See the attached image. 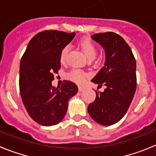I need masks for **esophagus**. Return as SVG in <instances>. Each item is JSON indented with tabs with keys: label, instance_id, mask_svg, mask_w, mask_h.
Returning <instances> with one entry per match:
<instances>
[{
	"label": "esophagus",
	"instance_id": "obj_1",
	"mask_svg": "<svg viewBox=\"0 0 156 156\" xmlns=\"http://www.w3.org/2000/svg\"><path fill=\"white\" fill-rule=\"evenodd\" d=\"M78 88H79V91L80 92L83 91V90L85 89V87L83 86H79V87H78Z\"/></svg>",
	"mask_w": 156,
	"mask_h": 156
}]
</instances>
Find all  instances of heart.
I'll use <instances>...</instances> for the list:
<instances>
[{"instance_id": "1", "label": "heart", "mask_w": 156, "mask_h": 156, "mask_svg": "<svg viewBox=\"0 0 156 156\" xmlns=\"http://www.w3.org/2000/svg\"><path fill=\"white\" fill-rule=\"evenodd\" d=\"M80 47L83 53L84 54V55L89 60H93L95 56H96V54H97V48L95 47L94 44L90 39H87V38L83 39L80 42ZM68 49L69 48L66 46L63 48L62 50L61 51V53H60V61L62 62H64L65 60H66ZM85 76H86V74L83 72L80 71L79 69H74L69 73V79H71L72 80L75 81L76 83L82 82L84 80Z\"/></svg>"}]
</instances>
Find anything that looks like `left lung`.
I'll list each match as a JSON object with an SVG mask.
<instances>
[{"label":"left lung","mask_w":156,"mask_h":156,"mask_svg":"<svg viewBox=\"0 0 156 156\" xmlns=\"http://www.w3.org/2000/svg\"><path fill=\"white\" fill-rule=\"evenodd\" d=\"M91 39L102 47L105 54L104 66L91 82L106 87L96 92L94 101L87 107L89 115L98 123L110 126L124 116L137 88L136 61L129 45L115 33H101Z\"/></svg>","instance_id":"1"}]
</instances>
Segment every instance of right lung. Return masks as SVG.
Segmentation results:
<instances>
[{
  "label": "right lung",
  "instance_id": "add662e5",
  "mask_svg": "<svg viewBox=\"0 0 156 156\" xmlns=\"http://www.w3.org/2000/svg\"><path fill=\"white\" fill-rule=\"evenodd\" d=\"M57 30L36 34L29 42L19 69V90L25 108L37 123L45 126L58 124L66 115L68 101L76 94L73 82L65 80L53 87L54 74L61 68L60 53L75 37Z\"/></svg>",
  "mask_w": 156,
  "mask_h": 156
}]
</instances>
